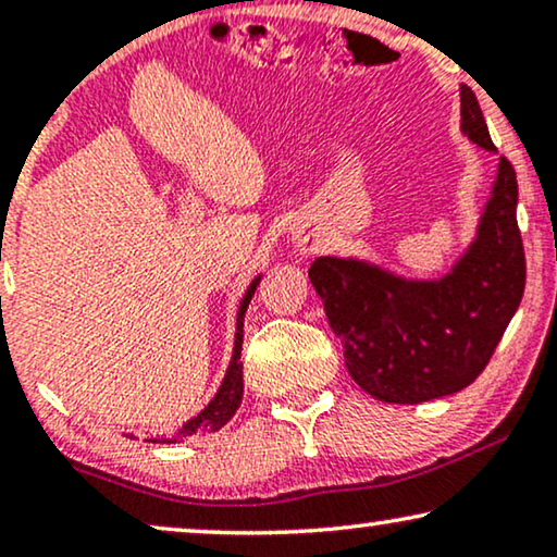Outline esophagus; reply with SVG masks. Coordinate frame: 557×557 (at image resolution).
Segmentation results:
<instances>
[{
  "label": "esophagus",
  "instance_id": "obj_1",
  "mask_svg": "<svg viewBox=\"0 0 557 557\" xmlns=\"http://www.w3.org/2000/svg\"><path fill=\"white\" fill-rule=\"evenodd\" d=\"M297 245H300L302 252H312V249H315V245H312L310 239H300V242H297Z\"/></svg>",
  "mask_w": 557,
  "mask_h": 557
}]
</instances>
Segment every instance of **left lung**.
Instances as JSON below:
<instances>
[{
	"label": "left lung",
	"instance_id": "left-lung-1",
	"mask_svg": "<svg viewBox=\"0 0 557 557\" xmlns=\"http://www.w3.org/2000/svg\"><path fill=\"white\" fill-rule=\"evenodd\" d=\"M461 131L472 144L497 151L467 85ZM308 275L343 343L350 379L366 394L386 404L457 394L490 363L524 293L512 163L499 159L476 237L444 277L404 280L338 257H318Z\"/></svg>",
	"mask_w": 557,
	"mask_h": 557
}]
</instances>
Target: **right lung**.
I'll return each mask as SVG.
<instances>
[{"label": "right lung", "instance_id": "right-lung-1", "mask_svg": "<svg viewBox=\"0 0 557 557\" xmlns=\"http://www.w3.org/2000/svg\"><path fill=\"white\" fill-rule=\"evenodd\" d=\"M257 282H260V277H257L252 285H249L245 300H242L239 305V312H237V335H234V354H232V360H230V368H226V375L222 381V386H219L216 396L211 398L209 406H203V411L197 413V417L189 419L184 424L182 432H178V436H191V434H209V432H216V429H222L226 421H230L234 417V411L239 409L242 404V394H245V381H242V327H245V312H247V305L249 300H252L255 295V287ZM178 436L174 438H153V442L159 444H176Z\"/></svg>", "mask_w": 557, "mask_h": 557}]
</instances>
